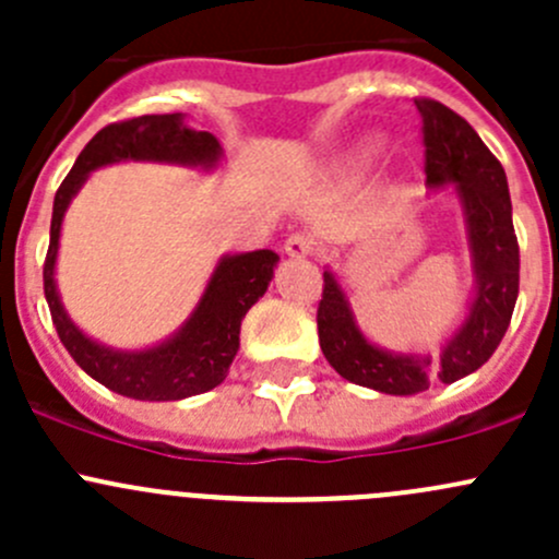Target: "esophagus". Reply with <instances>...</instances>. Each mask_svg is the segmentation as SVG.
Masks as SVG:
<instances>
[{"mask_svg": "<svg viewBox=\"0 0 559 559\" xmlns=\"http://www.w3.org/2000/svg\"><path fill=\"white\" fill-rule=\"evenodd\" d=\"M284 248H286V253H289V257L302 259V257H311V253L316 251V243H313V238L308 233H292L289 238H286Z\"/></svg>", "mask_w": 559, "mask_h": 559, "instance_id": "obj_1", "label": "esophagus"}]
</instances>
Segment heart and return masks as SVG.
<instances>
[{"instance_id": "1", "label": "heart", "mask_w": 559, "mask_h": 559, "mask_svg": "<svg viewBox=\"0 0 559 559\" xmlns=\"http://www.w3.org/2000/svg\"><path fill=\"white\" fill-rule=\"evenodd\" d=\"M373 148H376V145H368V148L362 151V156H370V154H373Z\"/></svg>"}]
</instances>
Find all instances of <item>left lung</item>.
<instances>
[{"label": "left lung", "mask_w": 559, "mask_h": 559, "mask_svg": "<svg viewBox=\"0 0 559 559\" xmlns=\"http://www.w3.org/2000/svg\"><path fill=\"white\" fill-rule=\"evenodd\" d=\"M425 143V175L430 186L454 183L467 224V243L476 267V300L460 332L441 357L389 354L365 341L341 284L324 273L316 324L326 362L346 381L384 394L425 392L432 381L454 384L481 368L503 341L520 295V243L511 222L506 170L476 129L452 107L416 97Z\"/></svg>", "instance_id": "left-lung-1"}]
</instances>
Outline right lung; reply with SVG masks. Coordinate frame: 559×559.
<instances>
[{
  "mask_svg": "<svg viewBox=\"0 0 559 559\" xmlns=\"http://www.w3.org/2000/svg\"><path fill=\"white\" fill-rule=\"evenodd\" d=\"M222 156V145L211 132H194L183 127L180 112L165 116H138L107 123L99 129L67 178L61 180L50 218V246L43 264V286L50 319L70 357L92 379L112 392L134 400H183L218 386L229 373L240 346V321L248 308L267 292L278 253L251 251L224 257L202 295L200 306L186 321L183 330L162 346L148 352H112L83 335L61 308L56 295L53 264L59 251L61 218L67 205L81 189L88 173L110 162H175V165L213 167Z\"/></svg>",
  "mask_w": 559,
  "mask_h": 559,
  "instance_id": "right-lung-1",
  "label": "right lung"
}]
</instances>
